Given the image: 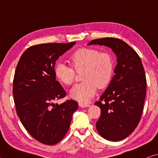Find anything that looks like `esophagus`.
<instances>
[{
  "instance_id": "obj_1",
  "label": "esophagus",
  "mask_w": 158,
  "mask_h": 158,
  "mask_svg": "<svg viewBox=\"0 0 158 158\" xmlns=\"http://www.w3.org/2000/svg\"><path fill=\"white\" fill-rule=\"evenodd\" d=\"M79 105L80 107H82V108H84V107H89L90 106L89 104H86V103H83V102H79Z\"/></svg>"
}]
</instances>
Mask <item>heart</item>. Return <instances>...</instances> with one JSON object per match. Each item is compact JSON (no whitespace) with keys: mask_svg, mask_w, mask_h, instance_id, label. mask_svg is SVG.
<instances>
[{"mask_svg":"<svg viewBox=\"0 0 158 158\" xmlns=\"http://www.w3.org/2000/svg\"><path fill=\"white\" fill-rule=\"evenodd\" d=\"M71 65L77 72L84 70V82L71 89L70 95L80 102H87L97 91V85L103 88L111 81L114 72V61L108 53H101L95 49H81L71 55ZM55 74L64 84H73L75 71L71 66L58 63L55 67Z\"/></svg>","mask_w":158,"mask_h":158,"instance_id":"heart-1","label":"heart"}]
</instances>
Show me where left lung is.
Instances as JSON below:
<instances>
[{
  "instance_id": "8db88e82",
  "label": "left lung",
  "mask_w": 158,
  "mask_h": 158,
  "mask_svg": "<svg viewBox=\"0 0 158 158\" xmlns=\"http://www.w3.org/2000/svg\"><path fill=\"white\" fill-rule=\"evenodd\" d=\"M109 47L116 56L115 75L95 103L101 109L96 128L106 140L124 139L139 124L146 93V79L137 52L121 40L105 37L90 41L88 45Z\"/></svg>"
}]
</instances>
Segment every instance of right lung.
<instances>
[{
	"mask_svg": "<svg viewBox=\"0 0 158 158\" xmlns=\"http://www.w3.org/2000/svg\"><path fill=\"white\" fill-rule=\"evenodd\" d=\"M75 44L32 46L23 53L16 68L13 95L18 116L32 137L47 145H54L65 137L73 114L78 109V103L73 100L53 103L66 95L56 79V61Z\"/></svg>",
	"mask_w": 158,
	"mask_h": 158,
	"instance_id": "1",
	"label": "right lung"
}]
</instances>
